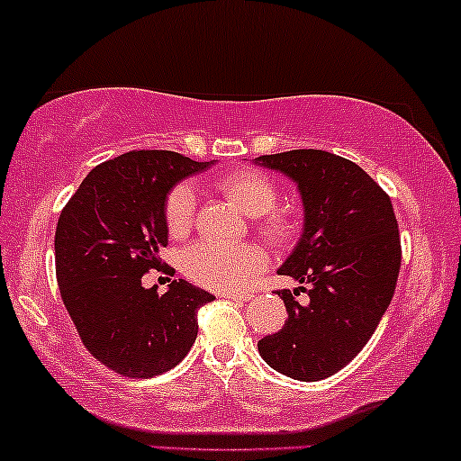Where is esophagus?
<instances>
[{"label":"esophagus","mask_w":461,"mask_h":461,"mask_svg":"<svg viewBox=\"0 0 461 461\" xmlns=\"http://www.w3.org/2000/svg\"><path fill=\"white\" fill-rule=\"evenodd\" d=\"M222 298L232 300V302H248L251 300L249 294H222Z\"/></svg>","instance_id":"34e87169"}]
</instances>
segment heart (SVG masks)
<instances>
[{
  "label": "heart",
  "instance_id": "1",
  "mask_svg": "<svg viewBox=\"0 0 461 461\" xmlns=\"http://www.w3.org/2000/svg\"><path fill=\"white\" fill-rule=\"evenodd\" d=\"M213 186L237 207L243 216L258 218V230L273 245L285 248L298 237V218L294 212L273 210L276 186L267 176L251 169L229 172L213 182ZM194 220V191L188 185L176 186L166 201V226L174 239L186 237ZM267 256L256 245H216L194 243L185 251L182 268L199 285L230 292L262 273Z\"/></svg>",
  "mask_w": 461,
  "mask_h": 461
}]
</instances>
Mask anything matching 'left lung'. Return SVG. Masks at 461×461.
Segmentation results:
<instances>
[{
	"label": "left lung",
	"instance_id": "left-lung-1",
	"mask_svg": "<svg viewBox=\"0 0 461 461\" xmlns=\"http://www.w3.org/2000/svg\"><path fill=\"white\" fill-rule=\"evenodd\" d=\"M256 166L287 176L302 201V232L279 275L308 294L283 292L287 321L262 338L258 352L270 367L300 382L325 380L348 365L393 300L401 239L390 197L344 157L300 149L262 155Z\"/></svg>",
	"mask_w": 461,
	"mask_h": 461
}]
</instances>
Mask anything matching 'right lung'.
<instances>
[{"label":"right lung","instance_id":"1","mask_svg":"<svg viewBox=\"0 0 461 461\" xmlns=\"http://www.w3.org/2000/svg\"><path fill=\"white\" fill-rule=\"evenodd\" d=\"M213 163L172 150L125 153L94 167L60 213L62 302L90 355L115 374L153 377L176 367L197 338V311L216 300L185 279L166 294L142 287L167 245V194Z\"/></svg>","mask_w":461,"mask_h":461}]
</instances>
